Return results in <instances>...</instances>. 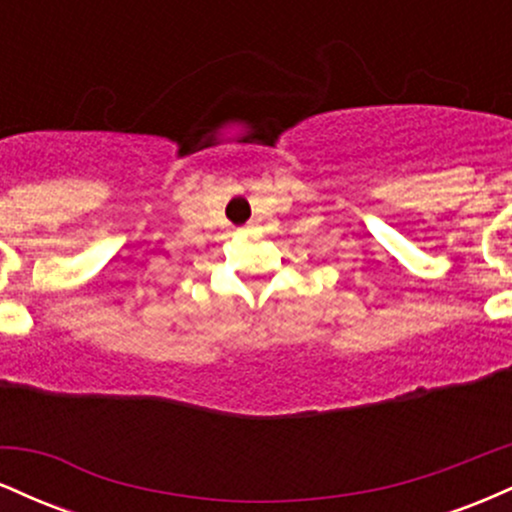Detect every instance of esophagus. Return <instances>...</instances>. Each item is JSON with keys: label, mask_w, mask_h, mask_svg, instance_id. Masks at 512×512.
I'll return each mask as SVG.
<instances>
[{"label": "esophagus", "mask_w": 512, "mask_h": 512, "mask_svg": "<svg viewBox=\"0 0 512 512\" xmlns=\"http://www.w3.org/2000/svg\"><path fill=\"white\" fill-rule=\"evenodd\" d=\"M255 228H257V226H255V223H250V226H245V228H243V231H245V233H250V231H255Z\"/></svg>", "instance_id": "obj_1"}]
</instances>
